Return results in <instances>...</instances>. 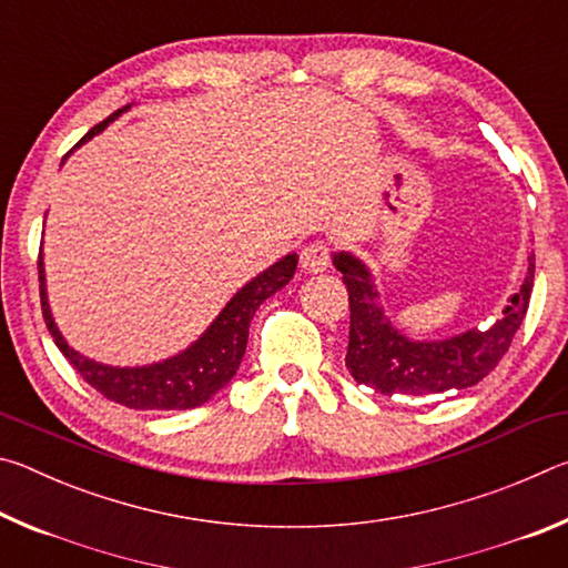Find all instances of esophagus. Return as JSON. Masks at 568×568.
Wrapping results in <instances>:
<instances>
[{"mask_svg":"<svg viewBox=\"0 0 568 568\" xmlns=\"http://www.w3.org/2000/svg\"><path fill=\"white\" fill-rule=\"evenodd\" d=\"M331 265V247L325 243H311L303 247L301 253V267L307 273H323Z\"/></svg>","mask_w":568,"mask_h":568,"instance_id":"34e87169","label":"esophagus"}]
</instances>
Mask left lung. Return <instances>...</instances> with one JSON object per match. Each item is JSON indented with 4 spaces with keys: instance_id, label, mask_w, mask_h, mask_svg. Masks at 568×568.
I'll use <instances>...</instances> for the list:
<instances>
[{
    "instance_id": "1",
    "label": "left lung",
    "mask_w": 568,
    "mask_h": 568,
    "mask_svg": "<svg viewBox=\"0 0 568 568\" xmlns=\"http://www.w3.org/2000/svg\"><path fill=\"white\" fill-rule=\"evenodd\" d=\"M333 263L343 273L351 305L348 365L351 376L383 396H426L476 386L491 373L511 345L516 331L526 318L534 287V263L504 318L486 333L468 331L456 338L438 343H420L400 335L388 323L378 305V293L371 283L365 265L348 253L333 255Z\"/></svg>"
}]
</instances>
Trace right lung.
I'll return each instance as SVG.
<instances>
[{"mask_svg":"<svg viewBox=\"0 0 568 568\" xmlns=\"http://www.w3.org/2000/svg\"><path fill=\"white\" fill-rule=\"evenodd\" d=\"M122 110L110 114L108 120L94 124L88 138L104 130V124L118 118ZM297 255H285L273 267H267L255 281H250L243 291L233 295V301L225 305V311L217 315L215 323L203 333V338L195 341L187 351L170 361H162L155 365H142V368H112V365L94 363L84 358L57 331L52 321L50 305H47L44 293V267H42V253L37 267H40V297H42V315L47 323V331L62 351L72 368L90 383L94 390H100L104 398L120 403L128 408H158V410H185L197 408L207 403L215 393L227 386L230 378L235 376L240 368V361L245 355L247 345V328L250 321L265 297L281 291L283 285L295 275Z\"/></svg>","mask_w":568,"mask_h":568,"instance_id":"right-lung-1","label":"right lung"}]
</instances>
